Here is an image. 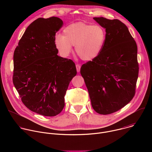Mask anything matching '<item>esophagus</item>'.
<instances>
[{"label": "esophagus", "instance_id": "34e87169", "mask_svg": "<svg viewBox=\"0 0 152 152\" xmlns=\"http://www.w3.org/2000/svg\"><path fill=\"white\" fill-rule=\"evenodd\" d=\"M76 70H77V72H80V66L79 64H76Z\"/></svg>", "mask_w": 152, "mask_h": 152}]
</instances>
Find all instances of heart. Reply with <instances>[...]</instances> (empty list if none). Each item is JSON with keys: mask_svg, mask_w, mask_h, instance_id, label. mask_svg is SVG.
Instances as JSON below:
<instances>
[{"mask_svg": "<svg viewBox=\"0 0 152 152\" xmlns=\"http://www.w3.org/2000/svg\"><path fill=\"white\" fill-rule=\"evenodd\" d=\"M105 30L99 25L76 22L65 27L62 35L55 38V45L59 53L68 56L75 46V52L85 61H91L99 56L106 41Z\"/></svg>", "mask_w": 152, "mask_h": 152, "instance_id": "1", "label": "heart"}]
</instances>
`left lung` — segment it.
<instances>
[{
	"mask_svg": "<svg viewBox=\"0 0 152 152\" xmlns=\"http://www.w3.org/2000/svg\"><path fill=\"white\" fill-rule=\"evenodd\" d=\"M93 19L105 29L106 41L99 56L83 64L80 74L94 110L107 115L121 109L135 95L139 70L137 46L119 20Z\"/></svg>",
	"mask_w": 152,
	"mask_h": 152,
	"instance_id": "left-lung-1",
	"label": "left lung"
}]
</instances>
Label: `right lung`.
<instances>
[{"instance_id":"obj_1","label":"right lung","mask_w":152,"mask_h":152,"mask_svg":"<svg viewBox=\"0 0 152 152\" xmlns=\"http://www.w3.org/2000/svg\"><path fill=\"white\" fill-rule=\"evenodd\" d=\"M62 25L56 17L37 18L27 28L14 53L15 88L29 110L44 116L62 111L66 91L77 73L72 60L57 55L55 38Z\"/></svg>"}]
</instances>
